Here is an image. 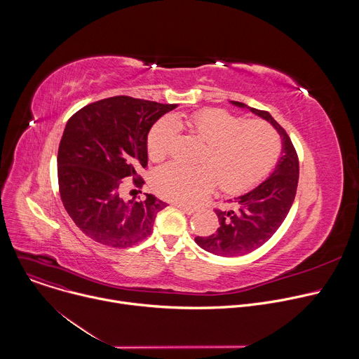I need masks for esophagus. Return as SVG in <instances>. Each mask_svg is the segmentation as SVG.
I'll list each match as a JSON object with an SVG mask.
<instances>
[{
	"instance_id": "34e87169",
	"label": "esophagus",
	"mask_w": 359,
	"mask_h": 359,
	"mask_svg": "<svg viewBox=\"0 0 359 359\" xmlns=\"http://www.w3.org/2000/svg\"><path fill=\"white\" fill-rule=\"evenodd\" d=\"M176 208L177 209H180L183 213H186V215H193L194 212H196V209H193V208H190V206H186V204H182V203H176Z\"/></svg>"
}]
</instances>
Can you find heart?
Returning <instances> with one entry per match:
<instances>
[{"label":"heart","instance_id":"1","mask_svg":"<svg viewBox=\"0 0 359 359\" xmlns=\"http://www.w3.org/2000/svg\"><path fill=\"white\" fill-rule=\"evenodd\" d=\"M175 122L186 125L208 143L200 166L169 163L156 172L155 183L168 198L196 204L215 187L240 193L263 180L276 165L281 142L277 130L260 119L244 121L223 109H201L177 115ZM176 136L172 119H162L147 136V151L153 161L165 159Z\"/></svg>","mask_w":359,"mask_h":359}]
</instances>
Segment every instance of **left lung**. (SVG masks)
Returning <instances> with one entry per match:
<instances>
[{"instance_id": "8db88e82", "label": "left lung", "mask_w": 359, "mask_h": 359, "mask_svg": "<svg viewBox=\"0 0 359 359\" xmlns=\"http://www.w3.org/2000/svg\"><path fill=\"white\" fill-rule=\"evenodd\" d=\"M233 104L264 118L278 130L283 137V155L276 170L262 184L227 200L226 209H215L219 229L213 234L194 238L203 250L222 257L248 254L273 237L292 206L299 175L297 150L285 129L267 111L250 108L236 100Z\"/></svg>"}]
</instances>
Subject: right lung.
Masks as SVG:
<instances>
[{
    "mask_svg": "<svg viewBox=\"0 0 359 359\" xmlns=\"http://www.w3.org/2000/svg\"><path fill=\"white\" fill-rule=\"evenodd\" d=\"M177 105L107 97L74 114L58 149V184L64 208L96 243L126 248L151 234L156 215L168 204L153 194L125 200V179L135 187L147 165V133Z\"/></svg>",
    "mask_w": 359,
    "mask_h": 359,
    "instance_id": "obj_1",
    "label": "right lung"
}]
</instances>
